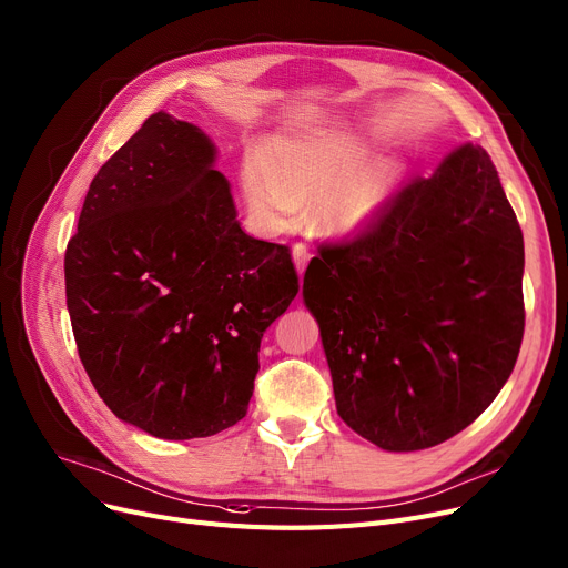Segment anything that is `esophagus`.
I'll use <instances>...</instances> for the list:
<instances>
[{
  "mask_svg": "<svg viewBox=\"0 0 568 568\" xmlns=\"http://www.w3.org/2000/svg\"><path fill=\"white\" fill-rule=\"evenodd\" d=\"M291 258H293V265H296V272H298V275H303V272H305V267H307V263H310V252H307V248L303 246V244H296V246H293L291 248Z\"/></svg>",
  "mask_w": 568,
  "mask_h": 568,
  "instance_id": "esophagus-1",
  "label": "esophagus"
}]
</instances>
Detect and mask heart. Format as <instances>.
<instances>
[{"instance_id": "1", "label": "heart", "mask_w": 568, "mask_h": 568, "mask_svg": "<svg viewBox=\"0 0 568 568\" xmlns=\"http://www.w3.org/2000/svg\"><path fill=\"white\" fill-rule=\"evenodd\" d=\"M371 142L356 132L316 130L272 138L267 158L248 151L242 191L248 210L270 231H280L310 205V221L337 240L366 235L389 214L403 184L394 158L371 161Z\"/></svg>"}]
</instances>
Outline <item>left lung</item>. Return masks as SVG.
Masks as SVG:
<instances>
[{
	"instance_id": "obj_1",
	"label": "left lung",
	"mask_w": 568,
	"mask_h": 568,
	"mask_svg": "<svg viewBox=\"0 0 568 568\" xmlns=\"http://www.w3.org/2000/svg\"><path fill=\"white\" fill-rule=\"evenodd\" d=\"M525 240L487 151L464 142L389 214L310 261L337 415L387 452L457 436L501 392L525 333Z\"/></svg>"
}]
</instances>
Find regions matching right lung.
I'll return each mask as SVG.
<instances>
[{
	"label": "right lung",
	"mask_w": 568,
	"mask_h": 568,
	"mask_svg": "<svg viewBox=\"0 0 568 568\" xmlns=\"http://www.w3.org/2000/svg\"><path fill=\"white\" fill-rule=\"evenodd\" d=\"M216 153L197 125L153 113L95 174L64 254L90 382L163 440L246 415L261 337L298 293L288 248L240 229Z\"/></svg>",
	"instance_id": "1"
}]
</instances>
